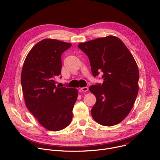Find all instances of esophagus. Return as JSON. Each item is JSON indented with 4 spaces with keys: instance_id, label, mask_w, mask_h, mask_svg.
<instances>
[{
    "instance_id": "obj_1",
    "label": "esophagus",
    "mask_w": 160,
    "mask_h": 160,
    "mask_svg": "<svg viewBox=\"0 0 160 160\" xmlns=\"http://www.w3.org/2000/svg\"><path fill=\"white\" fill-rule=\"evenodd\" d=\"M80 92H87L88 90H89V88H88V87H84V88H80Z\"/></svg>"
}]
</instances>
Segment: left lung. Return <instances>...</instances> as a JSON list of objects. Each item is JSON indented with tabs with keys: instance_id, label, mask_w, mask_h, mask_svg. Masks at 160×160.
Returning a JSON list of instances; mask_svg holds the SVG:
<instances>
[{
	"instance_id": "left-lung-1",
	"label": "left lung",
	"mask_w": 160,
	"mask_h": 160,
	"mask_svg": "<svg viewBox=\"0 0 160 160\" xmlns=\"http://www.w3.org/2000/svg\"><path fill=\"white\" fill-rule=\"evenodd\" d=\"M88 56L94 77L103 72L102 84L89 87L96 98L91 110L98 123L112 126L122 122L132 110L138 92L139 71L132 53L118 37L108 36L80 42Z\"/></svg>"
}]
</instances>
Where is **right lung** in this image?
Returning a JSON list of instances; mask_svg holds the SVG:
<instances>
[{
	"label": "right lung",
	"mask_w": 160,
	"mask_h": 160,
	"mask_svg": "<svg viewBox=\"0 0 160 160\" xmlns=\"http://www.w3.org/2000/svg\"><path fill=\"white\" fill-rule=\"evenodd\" d=\"M71 45L57 39H42L28 52L22 70L27 108L42 126L53 132L62 130L71 123L78 97L77 89L55 85V79L61 72V55Z\"/></svg>",
	"instance_id": "1"
}]
</instances>
